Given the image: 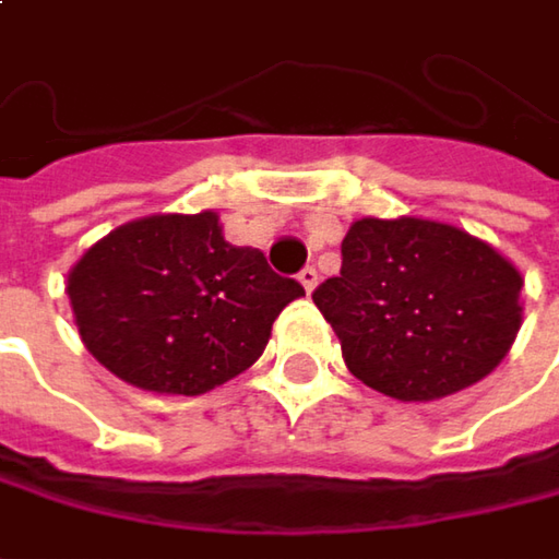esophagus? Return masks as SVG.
<instances>
[{"label":"esophagus","instance_id":"1","mask_svg":"<svg viewBox=\"0 0 559 559\" xmlns=\"http://www.w3.org/2000/svg\"><path fill=\"white\" fill-rule=\"evenodd\" d=\"M298 283L305 286V293L308 295L314 293V289H318V270H314V266H305V270L298 273Z\"/></svg>","mask_w":559,"mask_h":559}]
</instances>
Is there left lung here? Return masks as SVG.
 Wrapping results in <instances>:
<instances>
[{
	"instance_id": "obj_1",
	"label": "left lung",
	"mask_w": 559,
	"mask_h": 559,
	"mask_svg": "<svg viewBox=\"0 0 559 559\" xmlns=\"http://www.w3.org/2000/svg\"><path fill=\"white\" fill-rule=\"evenodd\" d=\"M314 305L361 383L400 403H433L507 358L522 326V273L453 223L361 216Z\"/></svg>"
}]
</instances>
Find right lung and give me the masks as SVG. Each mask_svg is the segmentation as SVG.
Wrapping results in <instances>:
<instances>
[{
	"instance_id": "obj_1",
	"label": "right lung",
	"mask_w": 559,
	"mask_h": 559,
	"mask_svg": "<svg viewBox=\"0 0 559 559\" xmlns=\"http://www.w3.org/2000/svg\"><path fill=\"white\" fill-rule=\"evenodd\" d=\"M81 343L147 393L201 396L248 371L280 311L305 289L264 251L223 236L213 210L154 213L116 226L69 270Z\"/></svg>"
}]
</instances>
